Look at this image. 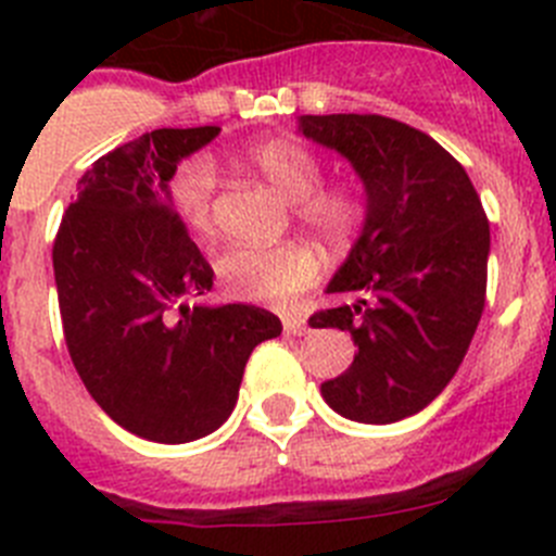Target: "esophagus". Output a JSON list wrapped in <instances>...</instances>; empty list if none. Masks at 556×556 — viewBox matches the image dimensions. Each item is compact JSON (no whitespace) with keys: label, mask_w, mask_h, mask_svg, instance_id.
<instances>
[{"label":"esophagus","mask_w":556,"mask_h":556,"mask_svg":"<svg viewBox=\"0 0 556 556\" xmlns=\"http://www.w3.org/2000/svg\"><path fill=\"white\" fill-rule=\"evenodd\" d=\"M283 331L294 333V337H303V333L308 331L306 317H298V314H292V317H283Z\"/></svg>","instance_id":"34e87169"}]
</instances>
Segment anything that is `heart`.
Listing matches in <instances>:
<instances>
[{
  "label": "heart",
  "instance_id": "obj_1",
  "mask_svg": "<svg viewBox=\"0 0 556 556\" xmlns=\"http://www.w3.org/2000/svg\"><path fill=\"white\" fill-rule=\"evenodd\" d=\"M248 161L264 180L294 203V214L312 233L331 244L348 242L362 219V203L348 186H320L323 164L308 147L289 139L258 141ZM217 169L208 159H191L169 184L172 203L186 225L198 233L214 230ZM223 289L242 301L289 303L320 275V258L298 242L278 248H233L217 262Z\"/></svg>",
  "mask_w": 556,
  "mask_h": 556
}]
</instances>
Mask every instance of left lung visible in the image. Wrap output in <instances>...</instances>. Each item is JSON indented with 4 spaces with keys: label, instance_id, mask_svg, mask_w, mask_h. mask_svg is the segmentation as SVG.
I'll list each match as a JSON object with an SVG mask.
<instances>
[{
    "label": "left lung",
    "instance_id": "8db88e82",
    "mask_svg": "<svg viewBox=\"0 0 556 556\" xmlns=\"http://www.w3.org/2000/svg\"><path fill=\"white\" fill-rule=\"evenodd\" d=\"M298 130L351 161L365 186V225L328 292L356 301L326 308L312 328H339L353 365L320 387L356 424L417 415L448 387L484 312L490 223L459 161L431 136L378 116H301Z\"/></svg>",
    "mask_w": 556,
    "mask_h": 556
}]
</instances>
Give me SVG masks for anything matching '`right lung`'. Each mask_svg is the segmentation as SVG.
Listing matches in <instances>:
<instances>
[{"label": "right lung", "instance_id": "1", "mask_svg": "<svg viewBox=\"0 0 556 556\" xmlns=\"http://www.w3.org/2000/svg\"><path fill=\"white\" fill-rule=\"evenodd\" d=\"M219 127H161L97 159L77 180L52 248L68 356L113 424L191 443L233 412L244 365L281 333L248 303L186 306L214 287L169 194L178 164Z\"/></svg>", "mask_w": 556, "mask_h": 556}]
</instances>
